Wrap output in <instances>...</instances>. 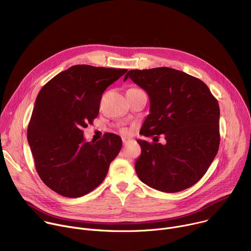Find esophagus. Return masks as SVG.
<instances>
[{
    "instance_id": "1",
    "label": "esophagus",
    "mask_w": 251,
    "mask_h": 251,
    "mask_svg": "<svg viewBox=\"0 0 251 251\" xmlns=\"http://www.w3.org/2000/svg\"><path fill=\"white\" fill-rule=\"evenodd\" d=\"M128 141H129V140H128V139H126V138H123V139H122V142H123V144H124V145H125V144H127Z\"/></svg>"
}]
</instances>
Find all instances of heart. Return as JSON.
Returning <instances> with one entry per match:
<instances>
[{"mask_svg": "<svg viewBox=\"0 0 251 251\" xmlns=\"http://www.w3.org/2000/svg\"><path fill=\"white\" fill-rule=\"evenodd\" d=\"M122 133H127V130L126 129H122Z\"/></svg>", "mask_w": 251, "mask_h": 251, "instance_id": "heart-1", "label": "heart"}]
</instances>
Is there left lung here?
Here are the masks:
<instances>
[{
    "mask_svg": "<svg viewBox=\"0 0 251 251\" xmlns=\"http://www.w3.org/2000/svg\"><path fill=\"white\" fill-rule=\"evenodd\" d=\"M127 78L150 97V114L140 133L154 136V142L137 141L142 149L135 164L139 178L164 193L194 186L219 151L218 100L201 79L170 67L129 70L124 81ZM161 133L166 146L154 143Z\"/></svg>",
    "mask_w": 251,
    "mask_h": 251,
    "instance_id": "1",
    "label": "left lung"
}]
</instances>
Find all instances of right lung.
<instances>
[{
	"instance_id": "add662e5",
	"label": "right lung",
	"mask_w": 251,
	"mask_h": 251,
	"mask_svg": "<svg viewBox=\"0 0 251 251\" xmlns=\"http://www.w3.org/2000/svg\"><path fill=\"white\" fill-rule=\"evenodd\" d=\"M124 68L77 64L41 89L27 126V141L42 181L66 198L82 197L105 178L122 147L106 133L85 142L83 129L98 116L102 93L126 74Z\"/></svg>"
}]
</instances>
